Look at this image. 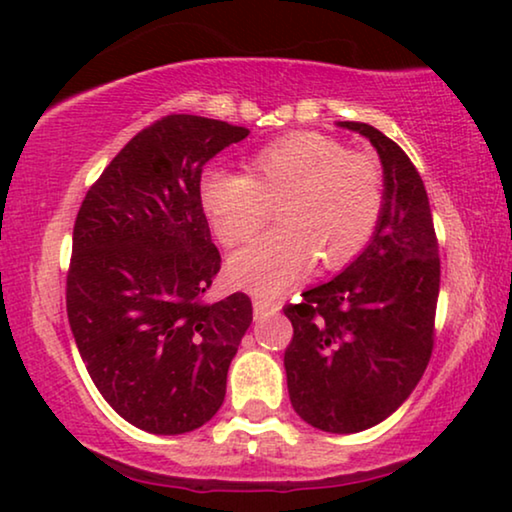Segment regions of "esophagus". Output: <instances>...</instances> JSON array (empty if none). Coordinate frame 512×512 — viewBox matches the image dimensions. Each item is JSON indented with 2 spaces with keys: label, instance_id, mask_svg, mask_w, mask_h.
Masks as SVG:
<instances>
[{
  "label": "esophagus",
  "instance_id": "1",
  "mask_svg": "<svg viewBox=\"0 0 512 512\" xmlns=\"http://www.w3.org/2000/svg\"><path fill=\"white\" fill-rule=\"evenodd\" d=\"M253 308H255V319H266L269 315H276L280 310V303H273V301H266V299H257L253 301Z\"/></svg>",
  "mask_w": 512,
  "mask_h": 512
}]
</instances>
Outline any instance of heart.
<instances>
[{
    "label": "heart",
    "instance_id": "1",
    "mask_svg": "<svg viewBox=\"0 0 512 512\" xmlns=\"http://www.w3.org/2000/svg\"><path fill=\"white\" fill-rule=\"evenodd\" d=\"M248 174L209 167L200 202L227 248L262 230L276 204V230L230 262L236 285L273 296L315 264L342 269L368 248L384 216V167L370 151H352L324 133H289L248 160Z\"/></svg>",
    "mask_w": 512,
    "mask_h": 512
}]
</instances>
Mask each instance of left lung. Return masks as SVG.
<instances>
[{
    "mask_svg": "<svg viewBox=\"0 0 512 512\" xmlns=\"http://www.w3.org/2000/svg\"><path fill=\"white\" fill-rule=\"evenodd\" d=\"M338 126L377 149L384 216L345 271L282 308L294 326L285 372L305 423L354 434L391 416L421 381L434 347L441 266L430 200L409 156L375 126Z\"/></svg>",
    "mask_w": 512,
    "mask_h": 512,
    "instance_id": "1",
    "label": "left lung"
}]
</instances>
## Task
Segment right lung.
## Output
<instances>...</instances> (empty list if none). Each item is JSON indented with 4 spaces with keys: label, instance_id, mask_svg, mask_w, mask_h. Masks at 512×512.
<instances>
[{
    "label": "right lung",
    "instance_id": "1",
    "mask_svg": "<svg viewBox=\"0 0 512 512\" xmlns=\"http://www.w3.org/2000/svg\"><path fill=\"white\" fill-rule=\"evenodd\" d=\"M248 133L167 114L112 158L75 218L66 276L75 345L105 402L144 432L183 434L216 416L253 322L243 292L204 301L220 253L200 202L202 167Z\"/></svg>",
    "mask_w": 512,
    "mask_h": 512
}]
</instances>
